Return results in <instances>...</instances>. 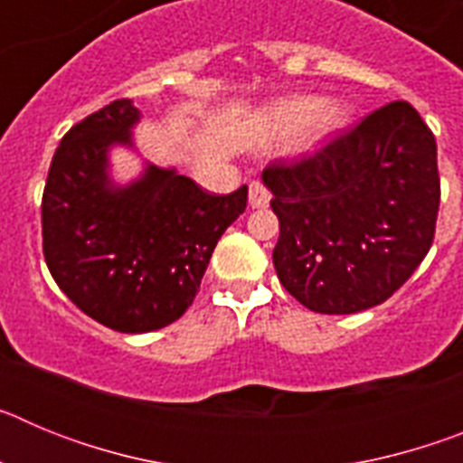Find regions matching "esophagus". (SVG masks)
I'll list each match as a JSON object with an SVG mask.
<instances>
[{
	"label": "esophagus",
	"mask_w": 463,
	"mask_h": 463,
	"mask_svg": "<svg viewBox=\"0 0 463 463\" xmlns=\"http://www.w3.org/2000/svg\"><path fill=\"white\" fill-rule=\"evenodd\" d=\"M248 202H250L252 208L269 206V202H271V192H269L267 187L261 185L260 181L250 183V192H248Z\"/></svg>",
	"instance_id": "esophagus-1"
}]
</instances>
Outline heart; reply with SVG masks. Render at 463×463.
<instances>
[{
    "label": "heart",
    "mask_w": 463,
    "mask_h": 463,
    "mask_svg": "<svg viewBox=\"0 0 463 463\" xmlns=\"http://www.w3.org/2000/svg\"><path fill=\"white\" fill-rule=\"evenodd\" d=\"M350 120V110L341 101H322L317 97H288L264 113V127L273 137H285L301 129L298 143L310 148L331 134L341 132Z\"/></svg>",
    "instance_id": "1"
}]
</instances>
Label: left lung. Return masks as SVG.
Returning <instances> with one entry per match:
<instances>
[{
	"label": "left lung",
	"instance_id": "1",
	"mask_svg": "<svg viewBox=\"0 0 463 463\" xmlns=\"http://www.w3.org/2000/svg\"><path fill=\"white\" fill-rule=\"evenodd\" d=\"M280 222L273 267L315 313L383 304L433 243L440 203L436 138L408 101L373 110L304 157L261 174Z\"/></svg>",
	"mask_w": 463,
	"mask_h": 463
}]
</instances>
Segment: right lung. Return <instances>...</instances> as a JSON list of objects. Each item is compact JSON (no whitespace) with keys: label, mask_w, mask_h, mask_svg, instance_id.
<instances>
[{"label":"right lung","mask_w":463,"mask_h":463,"mask_svg":"<svg viewBox=\"0 0 463 463\" xmlns=\"http://www.w3.org/2000/svg\"><path fill=\"white\" fill-rule=\"evenodd\" d=\"M138 109L116 99L73 125L52 155L41 202L48 271L85 315L122 334L162 329L194 301L248 185L211 194L175 169L109 178L110 146H132Z\"/></svg>","instance_id":"add662e5"}]
</instances>
